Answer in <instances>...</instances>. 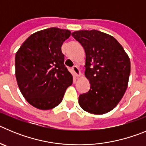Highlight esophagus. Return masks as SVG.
Instances as JSON below:
<instances>
[{
  "label": "esophagus",
  "instance_id": "1",
  "mask_svg": "<svg viewBox=\"0 0 146 146\" xmlns=\"http://www.w3.org/2000/svg\"><path fill=\"white\" fill-rule=\"evenodd\" d=\"M72 71L74 72V74H75L77 77H79V76L80 75V69L77 66H74L72 67Z\"/></svg>",
  "mask_w": 146,
  "mask_h": 146
}]
</instances>
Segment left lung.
<instances>
[{
    "label": "left lung",
    "mask_w": 146,
    "mask_h": 146,
    "mask_svg": "<svg viewBox=\"0 0 146 146\" xmlns=\"http://www.w3.org/2000/svg\"><path fill=\"white\" fill-rule=\"evenodd\" d=\"M72 36L85 50V75L91 85L87 93L80 95V106L93 114L108 113L127 88L129 58L114 37L99 31H79Z\"/></svg>",
    "instance_id": "left-lung-1"
}]
</instances>
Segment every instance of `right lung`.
I'll return each mask as SVG.
<instances>
[{"label": "right lung", "instance_id": "right-lung-1", "mask_svg": "<svg viewBox=\"0 0 146 146\" xmlns=\"http://www.w3.org/2000/svg\"><path fill=\"white\" fill-rule=\"evenodd\" d=\"M69 30L50 28L31 35L15 55V74L22 94L40 110L52 109L61 102L73 77L64 65L61 46Z\"/></svg>", "mask_w": 146, "mask_h": 146}]
</instances>
